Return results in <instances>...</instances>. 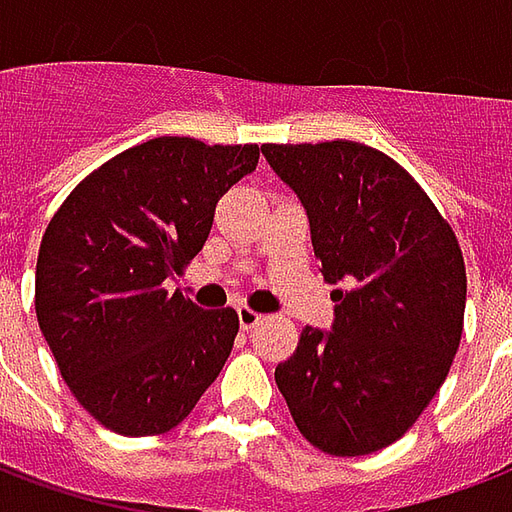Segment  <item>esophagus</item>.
I'll return each instance as SVG.
<instances>
[{
  "label": "esophagus",
  "mask_w": 512,
  "mask_h": 512,
  "mask_svg": "<svg viewBox=\"0 0 512 512\" xmlns=\"http://www.w3.org/2000/svg\"><path fill=\"white\" fill-rule=\"evenodd\" d=\"M263 321H266V315L249 310V307H238V323H241V329H244V332H252L257 323H263Z\"/></svg>",
  "instance_id": "34e87169"
}]
</instances>
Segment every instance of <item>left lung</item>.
I'll return each instance as SVG.
<instances>
[{
    "mask_svg": "<svg viewBox=\"0 0 512 512\" xmlns=\"http://www.w3.org/2000/svg\"><path fill=\"white\" fill-rule=\"evenodd\" d=\"M307 211L334 326L277 367L290 417L340 458L389 447L428 408L461 345L466 266L450 222L395 158L351 139L263 145Z\"/></svg>",
    "mask_w": 512,
    "mask_h": 512,
    "instance_id": "8db88e82",
    "label": "left lung"
}]
</instances>
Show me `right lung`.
<instances>
[{
    "mask_svg": "<svg viewBox=\"0 0 512 512\" xmlns=\"http://www.w3.org/2000/svg\"><path fill=\"white\" fill-rule=\"evenodd\" d=\"M257 145L156 136L90 172L43 233L35 312L73 397L120 436L167 433L222 373L233 307L200 310L164 279L208 241L216 202Z\"/></svg>",
    "mask_w": 512,
    "mask_h": 512,
    "instance_id": "right-lung-1",
    "label": "right lung"
}]
</instances>
